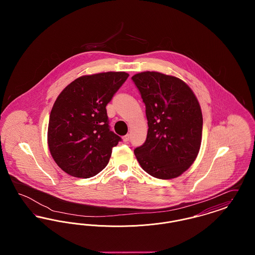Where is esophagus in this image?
Returning a JSON list of instances; mask_svg holds the SVG:
<instances>
[{"instance_id":"1","label":"esophagus","mask_w":255,"mask_h":255,"mask_svg":"<svg viewBox=\"0 0 255 255\" xmlns=\"http://www.w3.org/2000/svg\"><path fill=\"white\" fill-rule=\"evenodd\" d=\"M122 139H123V141H124V142L129 141V139H130V134H129V133H127L126 135H124V136L122 137Z\"/></svg>"}]
</instances>
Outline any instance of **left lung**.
<instances>
[{
    "label": "left lung",
    "mask_w": 255,
    "mask_h": 255,
    "mask_svg": "<svg viewBox=\"0 0 255 255\" xmlns=\"http://www.w3.org/2000/svg\"><path fill=\"white\" fill-rule=\"evenodd\" d=\"M145 104L148 133L133 150L149 175L169 180L182 175L198 156L203 131L199 101L189 86L178 77L157 72L132 76Z\"/></svg>",
    "instance_id": "1"
}]
</instances>
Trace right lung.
Returning <instances> with one entry per match:
<instances>
[{"mask_svg":"<svg viewBox=\"0 0 255 255\" xmlns=\"http://www.w3.org/2000/svg\"><path fill=\"white\" fill-rule=\"evenodd\" d=\"M129 74L108 72L83 75L56 98L49 116V152L61 169L76 178H91L109 162L122 140L110 130L106 106Z\"/></svg>","mask_w":255,"mask_h":255,"instance_id":"1","label":"right lung"}]
</instances>
